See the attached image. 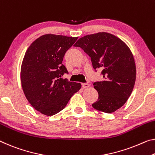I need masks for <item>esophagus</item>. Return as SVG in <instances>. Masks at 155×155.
<instances>
[{"instance_id": "esophagus-1", "label": "esophagus", "mask_w": 155, "mask_h": 155, "mask_svg": "<svg viewBox=\"0 0 155 155\" xmlns=\"http://www.w3.org/2000/svg\"><path fill=\"white\" fill-rule=\"evenodd\" d=\"M81 85H82V87H83V88H87L88 87H90V85L88 84V83H82Z\"/></svg>"}]
</instances>
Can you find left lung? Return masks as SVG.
<instances>
[{
	"mask_svg": "<svg viewBox=\"0 0 155 155\" xmlns=\"http://www.w3.org/2000/svg\"><path fill=\"white\" fill-rule=\"evenodd\" d=\"M91 58L94 70L102 69L104 79L93 83L99 98L94 109L114 112L130 96L136 80V65L130 48L119 38L107 32L86 35L75 43Z\"/></svg>",
	"mask_w": 155,
	"mask_h": 155,
	"instance_id": "1",
	"label": "left lung"
}]
</instances>
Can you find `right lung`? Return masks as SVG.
<instances>
[{
	"label": "right lung",
	"instance_id": "1",
	"mask_svg": "<svg viewBox=\"0 0 155 155\" xmlns=\"http://www.w3.org/2000/svg\"><path fill=\"white\" fill-rule=\"evenodd\" d=\"M78 37L45 34L27 50L22 62L21 80L27 99L34 109L52 116L65 108L81 87L80 83L63 78L68 74L62 61Z\"/></svg>",
	"mask_w": 155,
	"mask_h": 155
}]
</instances>
